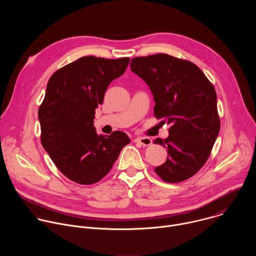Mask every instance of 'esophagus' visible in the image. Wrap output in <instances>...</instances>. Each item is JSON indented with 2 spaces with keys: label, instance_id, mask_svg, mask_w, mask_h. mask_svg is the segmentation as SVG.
<instances>
[{
  "label": "esophagus",
  "instance_id": "34e87169",
  "mask_svg": "<svg viewBox=\"0 0 256 256\" xmlns=\"http://www.w3.org/2000/svg\"><path fill=\"white\" fill-rule=\"evenodd\" d=\"M134 142H138L142 146H149L152 144V140L150 138H147V136H138L134 138Z\"/></svg>",
  "mask_w": 256,
  "mask_h": 256
}]
</instances>
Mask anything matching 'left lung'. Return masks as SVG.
<instances>
[{"instance_id":"8db88e82","label":"left lung","mask_w":256,"mask_h":256,"mask_svg":"<svg viewBox=\"0 0 256 256\" xmlns=\"http://www.w3.org/2000/svg\"><path fill=\"white\" fill-rule=\"evenodd\" d=\"M130 70L149 86L154 116L171 126L167 138L154 140L168 153L155 172L173 184L192 177L206 162L220 132L214 86L194 64L166 54L134 58Z\"/></svg>"}]
</instances>
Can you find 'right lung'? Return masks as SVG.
Here are the masks:
<instances>
[{
  "label": "right lung",
  "instance_id": "obj_1",
  "mask_svg": "<svg viewBox=\"0 0 256 256\" xmlns=\"http://www.w3.org/2000/svg\"><path fill=\"white\" fill-rule=\"evenodd\" d=\"M130 58L83 56L50 77L38 109L42 142L58 170L79 184L101 180L130 140L124 132L98 134L95 109L105 91L126 72Z\"/></svg>",
  "mask_w": 256,
  "mask_h": 256
}]
</instances>
